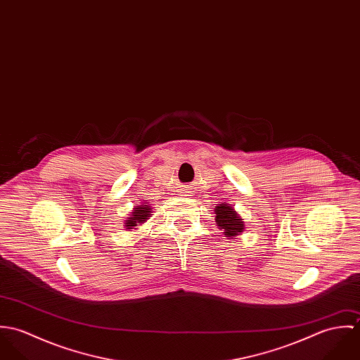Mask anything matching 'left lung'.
Instances as JSON below:
<instances>
[{"label":"left lung","instance_id":"8db88e82","mask_svg":"<svg viewBox=\"0 0 360 360\" xmlns=\"http://www.w3.org/2000/svg\"><path fill=\"white\" fill-rule=\"evenodd\" d=\"M216 213V224L219 226V229L224 230V236L226 237H236L240 233L244 231V220L238 216V213L226 202H221L216 206L214 209Z\"/></svg>","mask_w":360,"mask_h":360}]
</instances>
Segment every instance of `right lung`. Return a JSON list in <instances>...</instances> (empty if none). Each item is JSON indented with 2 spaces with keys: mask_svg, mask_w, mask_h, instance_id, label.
<instances>
[{
  "mask_svg": "<svg viewBox=\"0 0 360 360\" xmlns=\"http://www.w3.org/2000/svg\"><path fill=\"white\" fill-rule=\"evenodd\" d=\"M151 216V207L148 205H141L134 207V210L131 212V214L127 217V220L124 221L126 229L131 230L136 229L137 226L146 223L147 219H150Z\"/></svg>",
  "mask_w": 360,
  "mask_h": 360,
  "instance_id": "right-lung-1",
  "label": "right lung"
}]
</instances>
